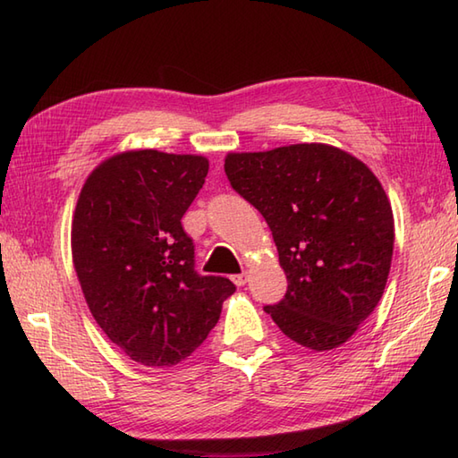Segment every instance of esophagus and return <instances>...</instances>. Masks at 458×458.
I'll return each mask as SVG.
<instances>
[{
    "label": "esophagus",
    "mask_w": 458,
    "mask_h": 458,
    "mask_svg": "<svg viewBox=\"0 0 458 458\" xmlns=\"http://www.w3.org/2000/svg\"><path fill=\"white\" fill-rule=\"evenodd\" d=\"M232 281H234L238 287H244L248 284V274L246 271H242V274H238V276H232Z\"/></svg>",
    "instance_id": "esophagus-1"
}]
</instances>
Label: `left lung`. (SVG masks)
I'll use <instances>...</instances> for the list:
<instances>
[{
  "label": "left lung",
  "instance_id": "1",
  "mask_svg": "<svg viewBox=\"0 0 458 458\" xmlns=\"http://www.w3.org/2000/svg\"><path fill=\"white\" fill-rule=\"evenodd\" d=\"M226 177L261 212L287 276L266 305L293 343L333 350L352 336L384 295L394 254V214L366 165L327 143L228 153Z\"/></svg>",
  "mask_w": 458,
  "mask_h": 458
}]
</instances>
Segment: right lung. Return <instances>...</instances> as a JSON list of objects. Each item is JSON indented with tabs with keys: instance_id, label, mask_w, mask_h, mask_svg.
<instances>
[{
	"instance_id": "right-lung-1",
	"label": "right lung",
	"mask_w": 458,
	"mask_h": 458,
	"mask_svg": "<svg viewBox=\"0 0 458 458\" xmlns=\"http://www.w3.org/2000/svg\"><path fill=\"white\" fill-rule=\"evenodd\" d=\"M208 173L202 155L135 149L102 161L72 218V261L104 335L133 362L174 366L216 327L226 277L199 276L181 218Z\"/></svg>"
}]
</instances>
